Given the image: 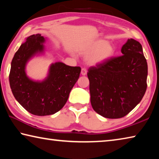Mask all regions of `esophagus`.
Here are the masks:
<instances>
[{"label": "esophagus", "instance_id": "obj_1", "mask_svg": "<svg viewBox=\"0 0 159 159\" xmlns=\"http://www.w3.org/2000/svg\"><path fill=\"white\" fill-rule=\"evenodd\" d=\"M80 73H81L83 76H85V75L87 74V69H86L85 68H82L81 72H80Z\"/></svg>", "mask_w": 159, "mask_h": 159}]
</instances>
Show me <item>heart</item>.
I'll return each instance as SVG.
<instances>
[{"label": "heart", "mask_w": 159, "mask_h": 159, "mask_svg": "<svg viewBox=\"0 0 159 159\" xmlns=\"http://www.w3.org/2000/svg\"><path fill=\"white\" fill-rule=\"evenodd\" d=\"M80 52L87 55L86 60L90 65H98L105 62L114 56L115 47L111 43L104 40H96L85 45Z\"/></svg>", "instance_id": "obj_1"}]
</instances>
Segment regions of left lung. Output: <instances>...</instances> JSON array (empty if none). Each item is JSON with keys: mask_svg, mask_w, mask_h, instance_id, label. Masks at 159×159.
<instances>
[{"mask_svg": "<svg viewBox=\"0 0 159 159\" xmlns=\"http://www.w3.org/2000/svg\"><path fill=\"white\" fill-rule=\"evenodd\" d=\"M121 53L88 72L91 105L107 118L127 115L140 102L147 87L148 67L142 45L128 39Z\"/></svg>", "mask_w": 159, "mask_h": 159, "instance_id": "left-lung-1", "label": "left lung"}]
</instances>
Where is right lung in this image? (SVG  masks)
I'll return each instance as SVG.
<instances>
[{"label": "right lung", "instance_id": "right-lung-1", "mask_svg": "<svg viewBox=\"0 0 159 159\" xmlns=\"http://www.w3.org/2000/svg\"><path fill=\"white\" fill-rule=\"evenodd\" d=\"M45 42L39 34L26 38L15 54L9 75L16 100L29 113L41 116L54 114L62 108L81 70L58 61L51 64L48 76L42 81L29 79L25 71L26 64L35 55L43 53Z\"/></svg>", "mask_w": 159, "mask_h": 159}]
</instances>
